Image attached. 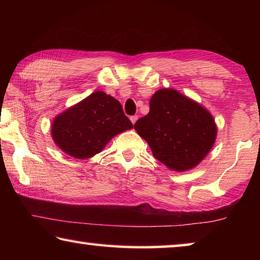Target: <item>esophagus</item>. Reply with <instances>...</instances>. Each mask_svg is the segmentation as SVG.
Here are the masks:
<instances>
[{
	"label": "esophagus",
	"mask_w": 260,
	"mask_h": 260,
	"mask_svg": "<svg viewBox=\"0 0 260 260\" xmlns=\"http://www.w3.org/2000/svg\"><path fill=\"white\" fill-rule=\"evenodd\" d=\"M138 116H132L131 118H129V119H131V121H132V124H135V122H136V120H138Z\"/></svg>",
	"instance_id": "34e87169"
}]
</instances>
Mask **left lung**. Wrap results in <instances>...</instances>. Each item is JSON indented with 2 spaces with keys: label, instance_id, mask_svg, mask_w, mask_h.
<instances>
[{
  "label": "left lung",
  "instance_id": "8db88e82",
  "mask_svg": "<svg viewBox=\"0 0 260 260\" xmlns=\"http://www.w3.org/2000/svg\"><path fill=\"white\" fill-rule=\"evenodd\" d=\"M134 128L153 156L169 169L182 172L195 167L212 148L217 127L209 111L174 89H159L150 111Z\"/></svg>",
  "mask_w": 260,
  "mask_h": 260
}]
</instances>
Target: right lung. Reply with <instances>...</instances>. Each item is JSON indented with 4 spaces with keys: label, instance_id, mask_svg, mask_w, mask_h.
I'll return each mask as SVG.
<instances>
[{
    "label": "right lung",
    "instance_id": "obj_1",
    "mask_svg": "<svg viewBox=\"0 0 260 260\" xmlns=\"http://www.w3.org/2000/svg\"><path fill=\"white\" fill-rule=\"evenodd\" d=\"M133 128L121 104L103 91H95L55 118L51 135L65 153L78 159L93 157L114 135Z\"/></svg>",
    "mask_w": 260,
    "mask_h": 260
}]
</instances>
